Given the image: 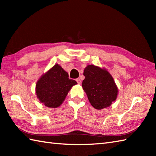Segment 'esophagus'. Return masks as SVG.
I'll return each instance as SVG.
<instances>
[{"label":"esophagus","instance_id":"34e87169","mask_svg":"<svg viewBox=\"0 0 156 156\" xmlns=\"http://www.w3.org/2000/svg\"><path fill=\"white\" fill-rule=\"evenodd\" d=\"M76 81L77 82V83H78V84H81V82H82V81H81V80H80V78H77V79H76Z\"/></svg>","mask_w":156,"mask_h":156}]
</instances>
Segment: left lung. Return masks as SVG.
Returning a JSON list of instances; mask_svg holds the SVG:
<instances>
[{
  "mask_svg": "<svg viewBox=\"0 0 156 156\" xmlns=\"http://www.w3.org/2000/svg\"><path fill=\"white\" fill-rule=\"evenodd\" d=\"M82 88L91 105L101 110L109 107L117 97L118 89L113 78L106 69L94 65L84 69Z\"/></svg>",
  "mask_w": 156,
  "mask_h": 156,
  "instance_id": "1",
  "label": "left lung"
}]
</instances>
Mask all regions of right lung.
I'll return each instance as SVG.
<instances>
[{
    "mask_svg": "<svg viewBox=\"0 0 156 156\" xmlns=\"http://www.w3.org/2000/svg\"><path fill=\"white\" fill-rule=\"evenodd\" d=\"M60 66H55L43 75L36 84V94L41 103L50 108L59 107L72 86L77 84L69 79Z\"/></svg>",
    "mask_w": 156,
    "mask_h": 156,
    "instance_id": "obj_1",
    "label": "right lung"
}]
</instances>
